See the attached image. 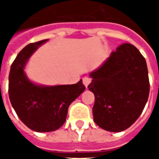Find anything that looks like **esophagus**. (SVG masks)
Returning <instances> with one entry per match:
<instances>
[{"instance_id":"esophagus-1","label":"esophagus","mask_w":159,"mask_h":159,"mask_svg":"<svg viewBox=\"0 0 159 159\" xmlns=\"http://www.w3.org/2000/svg\"><path fill=\"white\" fill-rule=\"evenodd\" d=\"M82 81H83V84L85 85V87L86 88H88L89 87V85L90 84L91 82V79L89 78V77H84L82 79Z\"/></svg>"}]
</instances>
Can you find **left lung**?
Listing matches in <instances>:
<instances>
[{
  "mask_svg": "<svg viewBox=\"0 0 159 159\" xmlns=\"http://www.w3.org/2000/svg\"><path fill=\"white\" fill-rule=\"evenodd\" d=\"M89 76V89L95 95L94 121L110 132L130 127L143 111L150 93L145 58L134 45L117 48Z\"/></svg>",
  "mask_w": 159,
  "mask_h": 159,
  "instance_id": "left-lung-1",
  "label": "left lung"
}]
</instances>
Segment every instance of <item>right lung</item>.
Returning a JSON list of instances; mask_svg holds the SVG:
<instances>
[{
	"label": "right lung",
	"instance_id": "obj_1",
	"mask_svg": "<svg viewBox=\"0 0 159 159\" xmlns=\"http://www.w3.org/2000/svg\"><path fill=\"white\" fill-rule=\"evenodd\" d=\"M48 40L25 46L11 64L9 96L22 122L35 132L57 130L66 120L68 108L85 90L82 80L72 85L43 86L32 82L25 72L28 59Z\"/></svg>",
	"mask_w": 159,
	"mask_h": 159
}]
</instances>
